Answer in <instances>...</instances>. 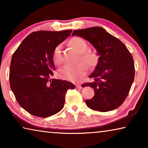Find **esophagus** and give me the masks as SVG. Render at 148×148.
Masks as SVG:
<instances>
[{"label":"esophagus","mask_w":148,"mask_h":148,"mask_svg":"<svg viewBox=\"0 0 148 148\" xmlns=\"http://www.w3.org/2000/svg\"><path fill=\"white\" fill-rule=\"evenodd\" d=\"M76 87L77 89H82V88H83V87H82V86L80 84H76Z\"/></svg>","instance_id":"34e87169"}]
</instances>
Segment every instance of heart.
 <instances>
[{"label":"heart","mask_w":148,"mask_h":148,"mask_svg":"<svg viewBox=\"0 0 148 148\" xmlns=\"http://www.w3.org/2000/svg\"><path fill=\"white\" fill-rule=\"evenodd\" d=\"M72 47L80 53L79 61L84 62L90 69L95 68L99 62V56L95 51L88 50V44L81 38H76L71 43ZM53 62L56 64L61 63V47H56L53 54ZM84 62H80L76 66H64L59 71V76L62 79L71 82H76L86 75L87 67Z\"/></svg>","instance_id":"1"}]
</instances>
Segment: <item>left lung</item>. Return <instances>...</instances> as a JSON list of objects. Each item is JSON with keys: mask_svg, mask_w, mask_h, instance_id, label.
Returning <instances> with one entry per match:
<instances>
[{"mask_svg": "<svg viewBox=\"0 0 148 148\" xmlns=\"http://www.w3.org/2000/svg\"><path fill=\"white\" fill-rule=\"evenodd\" d=\"M72 35L89 41L99 56V63L89 76L93 80L83 84L95 91L94 97L86 101L87 106L102 112L117 108L127 98L134 82L132 55L123 43L102 27L75 30Z\"/></svg>", "mask_w": 148, "mask_h": 148, "instance_id": "1", "label": "left lung"}]
</instances>
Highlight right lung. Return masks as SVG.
I'll return each mask as SVG.
<instances>
[{"instance_id":"obj_1","label":"right lung","mask_w":148,"mask_h":148,"mask_svg":"<svg viewBox=\"0 0 148 148\" xmlns=\"http://www.w3.org/2000/svg\"><path fill=\"white\" fill-rule=\"evenodd\" d=\"M72 30L40 31L28 35L14 52L10 67V84L16 101L33 116L47 117L61 111L65 95L74 85L51 79L56 70L53 54Z\"/></svg>"}]
</instances>
